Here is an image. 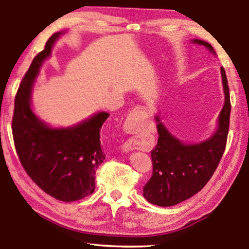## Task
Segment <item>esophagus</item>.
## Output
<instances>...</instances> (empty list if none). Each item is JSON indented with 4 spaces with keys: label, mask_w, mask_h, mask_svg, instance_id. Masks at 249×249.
<instances>
[{
    "label": "esophagus",
    "mask_w": 249,
    "mask_h": 249,
    "mask_svg": "<svg viewBox=\"0 0 249 249\" xmlns=\"http://www.w3.org/2000/svg\"><path fill=\"white\" fill-rule=\"evenodd\" d=\"M147 113V109L142 107H135L132 113L128 115L127 120L125 122V128L128 130L129 133H136L137 132V124L138 121H140V117L145 115ZM129 149V148H127Z\"/></svg>",
    "instance_id": "34e87169"
}]
</instances>
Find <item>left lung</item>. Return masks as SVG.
<instances>
[{"label": "left lung", "instance_id": "8db88e82", "mask_svg": "<svg viewBox=\"0 0 249 249\" xmlns=\"http://www.w3.org/2000/svg\"><path fill=\"white\" fill-rule=\"evenodd\" d=\"M216 56L209 43L201 39L190 40ZM224 105L217 117L215 132L208 140L199 142H183L175 137L156 115L158 128L157 146L151 150L153 176L144 189L145 199L158 206H172L188 200L202 190L213 176L225 150L229 134L231 101L227 78L221 68Z\"/></svg>", "mask_w": 249, "mask_h": 249}]
</instances>
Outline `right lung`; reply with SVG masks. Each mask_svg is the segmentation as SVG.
Returning <instances> with one entry per match:
<instances>
[{"label": "right lung", "instance_id": "right-lung-1", "mask_svg": "<svg viewBox=\"0 0 249 249\" xmlns=\"http://www.w3.org/2000/svg\"><path fill=\"white\" fill-rule=\"evenodd\" d=\"M62 34L50 37L23 78L15 96L12 132L20 163L34 182L54 199L71 202L94 191L95 169L105 159L100 132L109 114L98 112L72 126L52 127L33 111L34 83Z\"/></svg>", "mask_w": 249, "mask_h": 249}]
</instances>
